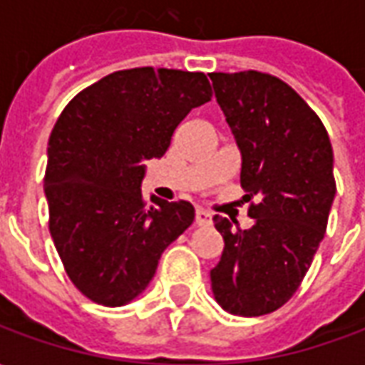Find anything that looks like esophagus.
Listing matches in <instances>:
<instances>
[{"label": "esophagus", "mask_w": 365, "mask_h": 365, "mask_svg": "<svg viewBox=\"0 0 365 365\" xmlns=\"http://www.w3.org/2000/svg\"><path fill=\"white\" fill-rule=\"evenodd\" d=\"M195 225H199V227H209L211 225V215L203 211V209H197V213H195Z\"/></svg>", "instance_id": "34e87169"}]
</instances>
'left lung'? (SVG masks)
<instances>
[{
    "label": "left lung",
    "mask_w": 365,
    "mask_h": 365,
    "mask_svg": "<svg viewBox=\"0 0 365 365\" xmlns=\"http://www.w3.org/2000/svg\"><path fill=\"white\" fill-rule=\"evenodd\" d=\"M209 78L242 156L240 185L248 201L258 197L250 229L213 217L225 248L211 289L225 311L260 317L289 301L324 237L336 195L332 146L317 113L279 78L256 70Z\"/></svg>",
    "instance_id": "obj_1"
}]
</instances>
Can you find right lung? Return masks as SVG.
<instances>
[{
  "mask_svg": "<svg viewBox=\"0 0 365 365\" xmlns=\"http://www.w3.org/2000/svg\"><path fill=\"white\" fill-rule=\"evenodd\" d=\"M213 96L203 72L133 68L105 76L60 113L48 140L44 195L68 277L91 301L127 305L162 252L190 227L187 201L146 205L144 162L166 154L175 127Z\"/></svg>",
  "mask_w": 365,
  "mask_h": 365,
  "instance_id": "1",
  "label": "right lung"
}]
</instances>
